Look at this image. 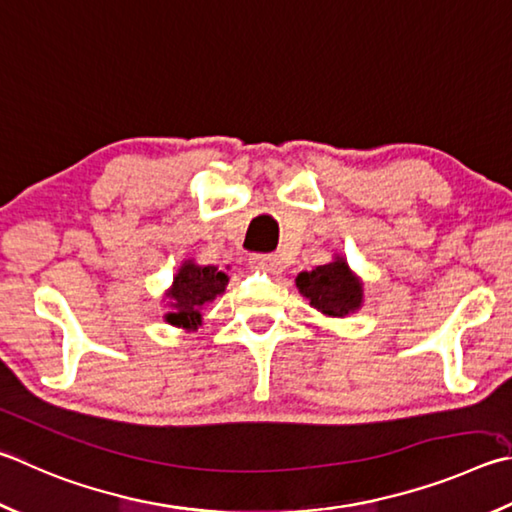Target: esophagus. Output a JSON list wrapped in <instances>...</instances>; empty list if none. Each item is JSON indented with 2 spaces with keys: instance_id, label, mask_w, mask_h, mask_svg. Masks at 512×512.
Listing matches in <instances>:
<instances>
[{
  "instance_id": "esophagus-1",
  "label": "esophagus",
  "mask_w": 512,
  "mask_h": 512,
  "mask_svg": "<svg viewBox=\"0 0 512 512\" xmlns=\"http://www.w3.org/2000/svg\"><path fill=\"white\" fill-rule=\"evenodd\" d=\"M250 266L275 273L277 268H280V259H277L275 255H253L250 257Z\"/></svg>"
}]
</instances>
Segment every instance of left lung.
Instances as JSON below:
<instances>
[{
	"label": "left lung",
	"instance_id": "obj_1",
	"mask_svg": "<svg viewBox=\"0 0 512 512\" xmlns=\"http://www.w3.org/2000/svg\"><path fill=\"white\" fill-rule=\"evenodd\" d=\"M295 286L327 318H347L365 302V282L342 255H333L329 264L315 266L313 271H302L295 277Z\"/></svg>",
	"mask_w": 512,
	"mask_h": 512
}]
</instances>
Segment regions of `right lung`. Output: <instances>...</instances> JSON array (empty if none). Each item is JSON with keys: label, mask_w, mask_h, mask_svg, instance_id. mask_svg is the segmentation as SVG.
Segmentation results:
<instances>
[{"label": "right lung", "mask_w": 512, "mask_h": 512, "mask_svg": "<svg viewBox=\"0 0 512 512\" xmlns=\"http://www.w3.org/2000/svg\"><path fill=\"white\" fill-rule=\"evenodd\" d=\"M228 273L219 266H203L197 259H183L170 288L163 293V320L176 329L197 331L203 324V309L226 291Z\"/></svg>", "instance_id": "obj_1"}]
</instances>
